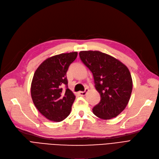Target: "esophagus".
Masks as SVG:
<instances>
[{
	"label": "esophagus",
	"mask_w": 159,
	"mask_h": 159,
	"mask_svg": "<svg viewBox=\"0 0 159 159\" xmlns=\"http://www.w3.org/2000/svg\"><path fill=\"white\" fill-rule=\"evenodd\" d=\"M88 91H89L88 89H85V91H81V92L79 93V94H80V96L84 97V96H85V95H86V94H87V93L88 92Z\"/></svg>",
	"instance_id": "34e87169"
}]
</instances>
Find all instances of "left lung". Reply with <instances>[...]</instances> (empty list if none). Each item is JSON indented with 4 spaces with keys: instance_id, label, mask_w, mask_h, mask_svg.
Here are the masks:
<instances>
[{
    "instance_id": "1",
    "label": "left lung",
    "mask_w": 159,
    "mask_h": 159,
    "mask_svg": "<svg viewBox=\"0 0 159 159\" xmlns=\"http://www.w3.org/2000/svg\"><path fill=\"white\" fill-rule=\"evenodd\" d=\"M80 57L93 73L100 102L93 111L102 119L117 117L128 104L132 90L129 70L123 63L98 51H82Z\"/></svg>"
}]
</instances>
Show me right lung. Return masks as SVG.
Masks as SVG:
<instances>
[{
    "instance_id": "add662e5",
    "label": "right lung",
    "mask_w": 159,
    "mask_h": 159,
    "mask_svg": "<svg viewBox=\"0 0 159 159\" xmlns=\"http://www.w3.org/2000/svg\"><path fill=\"white\" fill-rule=\"evenodd\" d=\"M78 56V52L61 53L47 59L38 67L31 83L33 103L48 119L60 122L70 113L75 98L68 88L66 72ZM66 85V89L61 87Z\"/></svg>"
}]
</instances>
